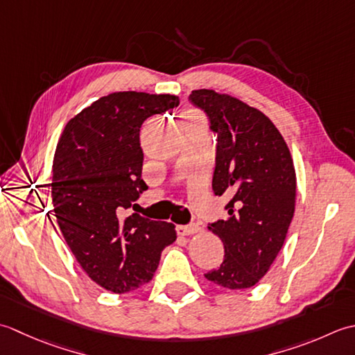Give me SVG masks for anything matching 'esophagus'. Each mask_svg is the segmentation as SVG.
<instances>
[{
    "label": "esophagus",
    "mask_w": 355,
    "mask_h": 355,
    "mask_svg": "<svg viewBox=\"0 0 355 355\" xmlns=\"http://www.w3.org/2000/svg\"><path fill=\"white\" fill-rule=\"evenodd\" d=\"M178 230V234H180V236H191V234H196V233H199L200 231V227H198V225H187V227H178L176 228Z\"/></svg>",
    "instance_id": "obj_1"
}]
</instances>
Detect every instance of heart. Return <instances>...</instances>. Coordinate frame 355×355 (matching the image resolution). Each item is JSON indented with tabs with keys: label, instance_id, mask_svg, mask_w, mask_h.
<instances>
[{
	"label": "heart",
	"instance_id": "heart-1",
	"mask_svg": "<svg viewBox=\"0 0 355 355\" xmlns=\"http://www.w3.org/2000/svg\"><path fill=\"white\" fill-rule=\"evenodd\" d=\"M184 114H193V116H198V112H194V110H191V108H188V110H185V113Z\"/></svg>",
	"mask_w": 355,
	"mask_h": 355
}]
</instances>
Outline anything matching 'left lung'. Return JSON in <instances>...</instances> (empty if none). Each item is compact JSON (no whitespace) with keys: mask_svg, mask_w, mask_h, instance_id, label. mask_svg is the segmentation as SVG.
<instances>
[{"mask_svg":"<svg viewBox=\"0 0 355 355\" xmlns=\"http://www.w3.org/2000/svg\"><path fill=\"white\" fill-rule=\"evenodd\" d=\"M191 103L218 133L213 190L227 194L228 220L208 227L225 257L205 279L227 289H247L262 279L280 252L295 209L291 153L271 119L236 96L193 90Z\"/></svg>","mask_w":355,"mask_h":355,"instance_id":"left-lung-1","label":"left lung"}]
</instances>
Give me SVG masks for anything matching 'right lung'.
Here are the masks:
<instances>
[{"instance_id":"obj_1","label":"right lung","mask_w":355,"mask_h":355,"mask_svg":"<svg viewBox=\"0 0 355 355\" xmlns=\"http://www.w3.org/2000/svg\"><path fill=\"white\" fill-rule=\"evenodd\" d=\"M178 104L175 95L110 93L71 118L58 141L50 184L56 222L87 276L114 294L153 279L162 250L178 237L173 223L125 216L147 190L141 125Z\"/></svg>"}]
</instances>
